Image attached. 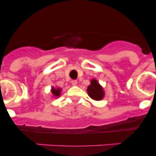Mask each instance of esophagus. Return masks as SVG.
<instances>
[{
    "instance_id": "obj_1",
    "label": "esophagus",
    "mask_w": 156,
    "mask_h": 156,
    "mask_svg": "<svg viewBox=\"0 0 156 156\" xmlns=\"http://www.w3.org/2000/svg\"><path fill=\"white\" fill-rule=\"evenodd\" d=\"M71 83H72V85L76 86V85L77 84V80H73L71 81Z\"/></svg>"
}]
</instances>
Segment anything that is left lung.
<instances>
[{
  "mask_svg": "<svg viewBox=\"0 0 156 156\" xmlns=\"http://www.w3.org/2000/svg\"><path fill=\"white\" fill-rule=\"evenodd\" d=\"M87 92L89 96L94 100H101L104 97V90L96 80L90 81V85L87 87Z\"/></svg>",
  "mask_w": 156,
  "mask_h": 156,
  "instance_id": "left-lung-1",
  "label": "left lung"
}]
</instances>
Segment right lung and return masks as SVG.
I'll return each instance as SVG.
<instances>
[{
	"label": "right lung",
	"instance_id": "obj_1",
	"mask_svg": "<svg viewBox=\"0 0 156 156\" xmlns=\"http://www.w3.org/2000/svg\"><path fill=\"white\" fill-rule=\"evenodd\" d=\"M52 94L54 95H55L56 97H58L59 95H60V92H61V89H55V88H52Z\"/></svg>",
	"mask_w": 156,
	"mask_h": 156
}]
</instances>
